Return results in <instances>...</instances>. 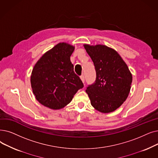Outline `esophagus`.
I'll use <instances>...</instances> for the list:
<instances>
[{"mask_svg": "<svg viewBox=\"0 0 158 158\" xmlns=\"http://www.w3.org/2000/svg\"><path fill=\"white\" fill-rule=\"evenodd\" d=\"M80 78H81V81H83V83H85V75H81V76H80Z\"/></svg>", "mask_w": 158, "mask_h": 158, "instance_id": "obj_1", "label": "esophagus"}]
</instances>
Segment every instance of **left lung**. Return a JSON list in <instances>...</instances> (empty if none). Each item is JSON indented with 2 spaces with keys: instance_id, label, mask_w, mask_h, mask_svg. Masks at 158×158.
<instances>
[{
  "instance_id": "obj_1",
  "label": "left lung",
  "mask_w": 158,
  "mask_h": 158,
  "mask_svg": "<svg viewBox=\"0 0 158 158\" xmlns=\"http://www.w3.org/2000/svg\"><path fill=\"white\" fill-rule=\"evenodd\" d=\"M84 47L96 72L95 81L86 90L91 105L102 113L114 112L128 98L132 73L119 53L111 48L101 44H84Z\"/></svg>"
}]
</instances>
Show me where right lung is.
<instances>
[{"mask_svg":"<svg viewBox=\"0 0 158 158\" xmlns=\"http://www.w3.org/2000/svg\"><path fill=\"white\" fill-rule=\"evenodd\" d=\"M74 48L72 45L60 43L46 52L34 66L31 86L41 105L53 110L63 108L83 88L70 61Z\"/></svg>","mask_w":158,"mask_h":158,"instance_id":"right-lung-1","label":"right lung"}]
</instances>
